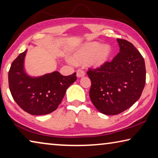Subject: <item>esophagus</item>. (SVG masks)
Returning a JSON list of instances; mask_svg holds the SVG:
<instances>
[{
	"mask_svg": "<svg viewBox=\"0 0 158 158\" xmlns=\"http://www.w3.org/2000/svg\"><path fill=\"white\" fill-rule=\"evenodd\" d=\"M77 76L78 78H81V77H83L85 76V72L81 69H78L77 71Z\"/></svg>",
	"mask_w": 158,
	"mask_h": 158,
	"instance_id": "1",
	"label": "esophagus"
}]
</instances>
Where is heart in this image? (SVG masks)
Returning <instances> with one entry per match:
<instances>
[{
  "label": "heart",
  "instance_id": "1",
  "mask_svg": "<svg viewBox=\"0 0 158 158\" xmlns=\"http://www.w3.org/2000/svg\"><path fill=\"white\" fill-rule=\"evenodd\" d=\"M112 53L109 45L101 44L98 42H90L84 44L72 54L70 60L73 63H85L88 62L94 68H101L109 60Z\"/></svg>",
  "mask_w": 158,
  "mask_h": 158
}]
</instances>
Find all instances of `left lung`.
Masks as SVG:
<instances>
[{
  "instance_id": "obj_1",
  "label": "left lung",
  "mask_w": 158,
  "mask_h": 158,
  "mask_svg": "<svg viewBox=\"0 0 158 158\" xmlns=\"http://www.w3.org/2000/svg\"><path fill=\"white\" fill-rule=\"evenodd\" d=\"M119 52L111 62L87 72L91 79L89 96L100 112L121 113L141 97L146 84V66L141 54L130 42L117 39Z\"/></svg>"
}]
</instances>
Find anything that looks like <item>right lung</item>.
<instances>
[{"mask_svg":"<svg viewBox=\"0 0 158 158\" xmlns=\"http://www.w3.org/2000/svg\"><path fill=\"white\" fill-rule=\"evenodd\" d=\"M27 50L12 62L8 72L10 91L17 104L32 115L47 114L61 103L66 91L77 80L76 73L63 76L57 71L31 77L24 69Z\"/></svg>","mask_w":158,"mask_h":158,"instance_id":"add662e5","label":"right lung"}]
</instances>
